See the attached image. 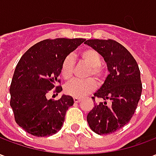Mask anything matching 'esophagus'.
Returning <instances> with one entry per match:
<instances>
[{"label":"esophagus","instance_id":"1","mask_svg":"<svg viewBox=\"0 0 156 156\" xmlns=\"http://www.w3.org/2000/svg\"><path fill=\"white\" fill-rule=\"evenodd\" d=\"M73 101H74V103H79V102L81 101V98H73Z\"/></svg>","mask_w":156,"mask_h":156}]
</instances>
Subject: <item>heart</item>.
I'll use <instances>...</instances> for the list:
<instances>
[{
  "mask_svg": "<svg viewBox=\"0 0 156 156\" xmlns=\"http://www.w3.org/2000/svg\"><path fill=\"white\" fill-rule=\"evenodd\" d=\"M79 60L82 63L88 66V70L85 74V78L87 79L83 81L73 80L66 84L64 88V91L67 94L75 98H81L90 94L96 87L94 80L97 83L101 84L105 78V70L101 66V56L96 50L93 48L84 49L79 53ZM74 65L72 55H68L63 59L60 73L65 80H70L73 78Z\"/></svg>",
  "mask_w": 156,
  "mask_h": 156,
  "instance_id": "1",
  "label": "heart"
}]
</instances>
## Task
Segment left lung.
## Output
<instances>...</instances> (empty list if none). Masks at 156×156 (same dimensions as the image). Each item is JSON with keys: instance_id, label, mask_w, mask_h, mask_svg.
Returning <instances> with one entry per match:
<instances>
[{"instance_id": "left-lung-1", "label": "left lung", "mask_w": 156, "mask_h": 156, "mask_svg": "<svg viewBox=\"0 0 156 156\" xmlns=\"http://www.w3.org/2000/svg\"><path fill=\"white\" fill-rule=\"evenodd\" d=\"M84 43L104 58L109 72L105 83L92 97L94 102L96 98L105 102L95 104L87 121L96 134H112L129 122L137 108L142 93L140 68L130 52L115 40L89 39Z\"/></svg>"}]
</instances>
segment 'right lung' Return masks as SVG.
Returning a JSON list of instances; mask_svg holds the SVG:
<instances>
[{"label": "right lung", "instance_id": "1", "mask_svg": "<svg viewBox=\"0 0 156 156\" xmlns=\"http://www.w3.org/2000/svg\"><path fill=\"white\" fill-rule=\"evenodd\" d=\"M84 41L46 39L29 48L19 60L10 87V105L16 124L27 133L44 137L61 129L73 99L62 95L58 100H52L47 95L53 88L57 94L62 90L58 78L62 62Z\"/></svg>", "mask_w": 156, "mask_h": 156}]
</instances>
